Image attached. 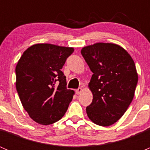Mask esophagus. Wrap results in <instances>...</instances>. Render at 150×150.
Returning <instances> with one entry per match:
<instances>
[{
    "label": "esophagus",
    "mask_w": 150,
    "mask_h": 150,
    "mask_svg": "<svg viewBox=\"0 0 150 150\" xmlns=\"http://www.w3.org/2000/svg\"><path fill=\"white\" fill-rule=\"evenodd\" d=\"M82 91H83V89L81 88H78L75 91V92H76V94H78V95L80 94V93L82 92Z\"/></svg>",
    "instance_id": "34e87169"
}]
</instances>
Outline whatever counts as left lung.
<instances>
[{
    "label": "left lung",
    "mask_w": 150,
    "mask_h": 150,
    "mask_svg": "<svg viewBox=\"0 0 150 150\" xmlns=\"http://www.w3.org/2000/svg\"><path fill=\"white\" fill-rule=\"evenodd\" d=\"M81 54L93 72L88 88L93 94L86 107L88 118L109 126L126 112L134 96L138 74L132 57L115 43H96L85 46Z\"/></svg>",
    "instance_id": "obj_1"
}]
</instances>
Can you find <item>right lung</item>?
Masks as SVG:
<instances>
[{"label": "right lung", "instance_id": "obj_1", "mask_svg": "<svg viewBox=\"0 0 150 150\" xmlns=\"http://www.w3.org/2000/svg\"><path fill=\"white\" fill-rule=\"evenodd\" d=\"M72 47L37 43L23 53L16 66V88L24 109L34 121L50 125L67 110L75 91L67 88L61 69Z\"/></svg>", "mask_w": 150, "mask_h": 150}]
</instances>
